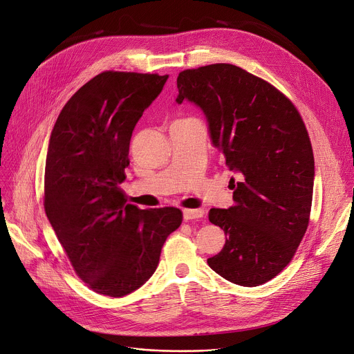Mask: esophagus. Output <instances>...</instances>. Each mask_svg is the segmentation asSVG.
I'll return each mask as SVG.
<instances>
[{
  "instance_id": "esophagus-1",
  "label": "esophagus",
  "mask_w": 354,
  "mask_h": 354,
  "mask_svg": "<svg viewBox=\"0 0 354 354\" xmlns=\"http://www.w3.org/2000/svg\"><path fill=\"white\" fill-rule=\"evenodd\" d=\"M205 210L203 209H183V220H195L203 217Z\"/></svg>"
}]
</instances>
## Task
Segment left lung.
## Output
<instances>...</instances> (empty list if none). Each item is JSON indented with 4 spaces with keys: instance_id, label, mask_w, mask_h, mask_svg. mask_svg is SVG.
Segmentation results:
<instances>
[{
    "instance_id": "1",
    "label": "left lung",
    "mask_w": 354,
    "mask_h": 354,
    "mask_svg": "<svg viewBox=\"0 0 354 354\" xmlns=\"http://www.w3.org/2000/svg\"><path fill=\"white\" fill-rule=\"evenodd\" d=\"M176 84V103L203 111L212 144L239 175L234 206L209 212L227 239L207 264L233 283H266L308 229L315 160L305 124L279 90L229 63L183 71Z\"/></svg>"
}]
</instances>
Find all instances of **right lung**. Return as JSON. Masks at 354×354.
I'll use <instances>...</instances> for the list:
<instances>
[{
    "label": "right lung",
    "instance_id": "add662e5",
    "mask_svg": "<svg viewBox=\"0 0 354 354\" xmlns=\"http://www.w3.org/2000/svg\"><path fill=\"white\" fill-rule=\"evenodd\" d=\"M167 80L103 72L72 95L50 134L45 212L76 274L102 295L120 298L142 286L182 223L176 207L128 205L120 187L134 128Z\"/></svg>",
    "mask_w": 354,
    "mask_h": 354
}]
</instances>
